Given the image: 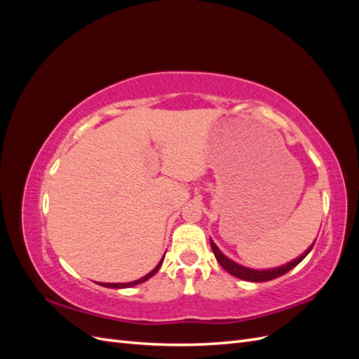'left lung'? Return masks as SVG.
I'll return each instance as SVG.
<instances>
[{"mask_svg": "<svg viewBox=\"0 0 359 359\" xmlns=\"http://www.w3.org/2000/svg\"><path fill=\"white\" fill-rule=\"evenodd\" d=\"M211 248H212V252H214V256H215V259H217V262H219L229 274H232V276H235V277H238V278H241V280H247V281H268V280H273V278H277V277H280V276H283V274L289 273V271H290L293 266H297V265L301 262V260L309 255V252L313 248V245L307 250L306 253L301 255L298 259L292 260V262H289V264H286V265H283V266L274 268V269H262V271L250 269V268H245V266H241V265L235 264L233 260H231L229 257H226V256L220 252V250L217 248V245H215L212 241H211Z\"/></svg>", "mask_w": 359, "mask_h": 359, "instance_id": "8db88e82", "label": "left lung"}]
</instances>
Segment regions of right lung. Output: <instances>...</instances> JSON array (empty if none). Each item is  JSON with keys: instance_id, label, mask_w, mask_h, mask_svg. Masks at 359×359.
I'll return each instance as SVG.
<instances>
[{"instance_id": "add662e5", "label": "right lung", "mask_w": 359, "mask_h": 359, "mask_svg": "<svg viewBox=\"0 0 359 359\" xmlns=\"http://www.w3.org/2000/svg\"><path fill=\"white\" fill-rule=\"evenodd\" d=\"M161 264H163V259L160 260L158 262V265L151 271L149 274H147L145 277H142V278H139V280H136V281H130V283H100V286H104V287H115V289H121V287H130V286H135V285H139V283H144V281H147L148 278H151L153 277L157 271H158V268L161 266Z\"/></svg>"}]
</instances>
